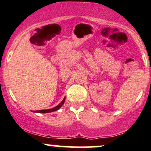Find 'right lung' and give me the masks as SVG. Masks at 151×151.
I'll use <instances>...</instances> for the list:
<instances>
[{
    "label": "right lung",
    "mask_w": 151,
    "mask_h": 151,
    "mask_svg": "<svg viewBox=\"0 0 151 151\" xmlns=\"http://www.w3.org/2000/svg\"><path fill=\"white\" fill-rule=\"evenodd\" d=\"M65 98H64V99L63 100L62 102L60 103L59 105H58L57 106H55V108H51V109H48V110H40V111H36L35 112H38V113H50V112H53V111H57V110H58L59 108H60L61 106H63V104L64 102H65Z\"/></svg>",
    "instance_id": "obj_1"
}]
</instances>
